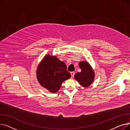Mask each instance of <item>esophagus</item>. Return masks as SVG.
I'll list each match as a JSON object with an SVG mask.
<instances>
[{"instance_id": "esophagus-1", "label": "esophagus", "mask_w": 130, "mask_h": 130, "mask_svg": "<svg viewBox=\"0 0 130 130\" xmlns=\"http://www.w3.org/2000/svg\"><path fill=\"white\" fill-rule=\"evenodd\" d=\"M71 76H72V78H73L74 76L75 72H71Z\"/></svg>"}]
</instances>
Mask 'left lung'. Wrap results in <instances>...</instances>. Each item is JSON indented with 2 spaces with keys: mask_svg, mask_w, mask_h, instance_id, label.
I'll return each mask as SVG.
<instances>
[{
  "mask_svg": "<svg viewBox=\"0 0 130 130\" xmlns=\"http://www.w3.org/2000/svg\"><path fill=\"white\" fill-rule=\"evenodd\" d=\"M78 65L81 69V72L76 73L74 78L81 86L87 88L92 84L94 80L95 73L94 70L87 61H80Z\"/></svg>",
  "mask_w": 130,
  "mask_h": 130,
  "instance_id": "8db88e82",
  "label": "left lung"
}]
</instances>
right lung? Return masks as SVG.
I'll use <instances>...</instances> for the list:
<instances>
[{"label": "right lung", "instance_id": "right-lung-1", "mask_svg": "<svg viewBox=\"0 0 130 130\" xmlns=\"http://www.w3.org/2000/svg\"><path fill=\"white\" fill-rule=\"evenodd\" d=\"M36 76L42 87L52 93H56L64 81L69 79L71 75L67 66L56 56L47 54L37 66Z\"/></svg>", "mask_w": 130, "mask_h": 130}]
</instances>
